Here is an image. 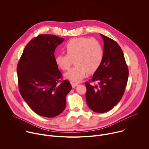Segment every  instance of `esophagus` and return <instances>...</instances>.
<instances>
[{"label":"esophagus","instance_id":"esophagus-1","mask_svg":"<svg viewBox=\"0 0 149 149\" xmlns=\"http://www.w3.org/2000/svg\"><path fill=\"white\" fill-rule=\"evenodd\" d=\"M71 84L72 88H75L76 86H77L78 85V83H75L74 82H71Z\"/></svg>","mask_w":149,"mask_h":149}]
</instances>
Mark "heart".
I'll use <instances>...</instances> for the list:
<instances>
[{"label":"heart","mask_w":149,"mask_h":149,"mask_svg":"<svg viewBox=\"0 0 149 149\" xmlns=\"http://www.w3.org/2000/svg\"><path fill=\"white\" fill-rule=\"evenodd\" d=\"M66 55L56 56V64L62 70H68L73 64L75 66L65 73V78L77 83L87 73H94L101 65L104 51L100 42L95 39L78 37L69 40L63 48Z\"/></svg>","instance_id":"obj_1"}]
</instances>
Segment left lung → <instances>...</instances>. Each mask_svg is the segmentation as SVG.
Returning <instances> with one entry per match:
<instances>
[{"mask_svg":"<svg viewBox=\"0 0 149 149\" xmlns=\"http://www.w3.org/2000/svg\"><path fill=\"white\" fill-rule=\"evenodd\" d=\"M100 35L104 40V57L91 79L92 81H97L98 86H91L88 82L85 85L89 108L94 112L103 113L111 110L121 99L129 70L118 44L112 39Z\"/></svg>","mask_w":149,"mask_h":149,"instance_id":"8db88e82","label":"left lung"}]
</instances>
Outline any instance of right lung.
I'll return each instance as SVG.
<instances>
[{"label": "right lung", "instance_id": "1", "mask_svg": "<svg viewBox=\"0 0 149 149\" xmlns=\"http://www.w3.org/2000/svg\"><path fill=\"white\" fill-rule=\"evenodd\" d=\"M63 40L53 35H38L26 46L17 63L20 93L40 116L52 118L60 114L72 88L67 80L59 83L62 74L55 61V50Z\"/></svg>", "mask_w": 149, "mask_h": 149}]
</instances>
